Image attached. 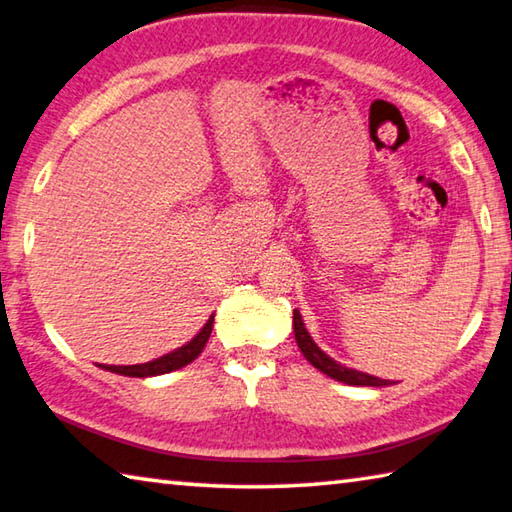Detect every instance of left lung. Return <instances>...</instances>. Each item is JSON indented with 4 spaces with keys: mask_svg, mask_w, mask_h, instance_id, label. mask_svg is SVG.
<instances>
[{
    "mask_svg": "<svg viewBox=\"0 0 512 512\" xmlns=\"http://www.w3.org/2000/svg\"><path fill=\"white\" fill-rule=\"evenodd\" d=\"M293 329H295V342H297V347H300V351L304 353V358L309 360L315 369H320L322 374H327L329 378L340 380V383H345V385H358V387L392 385L389 380L362 374V371H356V369H349V367L340 365V362L333 360L331 356H327V353H324L318 345H315L313 338L309 336V331H306L304 322H302V315L297 309L293 311Z\"/></svg>",
    "mask_w": 512,
    "mask_h": 512,
    "instance_id": "8db88e82",
    "label": "left lung"
}]
</instances>
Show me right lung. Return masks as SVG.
I'll return each instance as SVG.
<instances>
[{"mask_svg": "<svg viewBox=\"0 0 512 512\" xmlns=\"http://www.w3.org/2000/svg\"><path fill=\"white\" fill-rule=\"evenodd\" d=\"M212 324H215V315H210V320L203 324V329L194 336L188 345H183L179 349H174L170 353H165V356L150 360V362H143V365H129V367H114V365H107V371H114V374L120 376H132V378H147V376H161V374H170V371L181 369L185 365H190V362L199 356L206 347V342L212 333Z\"/></svg>", "mask_w": 512, "mask_h": 512, "instance_id": "add662e5", "label": "right lung"}]
</instances>
